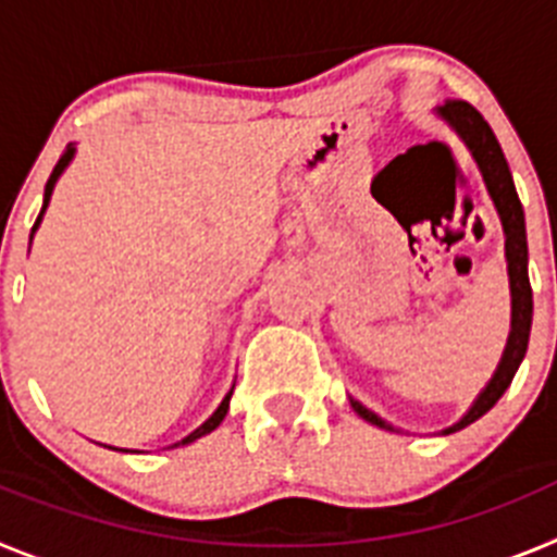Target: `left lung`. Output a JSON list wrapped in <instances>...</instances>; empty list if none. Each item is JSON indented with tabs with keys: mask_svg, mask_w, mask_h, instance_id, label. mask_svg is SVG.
Returning <instances> with one entry per match:
<instances>
[{
	"mask_svg": "<svg viewBox=\"0 0 557 557\" xmlns=\"http://www.w3.org/2000/svg\"><path fill=\"white\" fill-rule=\"evenodd\" d=\"M437 113L449 122L457 131L466 147L474 156L476 166H480L485 186H488L491 198H494L496 211H499L502 228H505V256H508V273H510V295H513V321H510V337L505 354H502V362L496 368L494 379L488 382V387L480 393V398L474 401L466 416L457 421L455 426L444 430V435L462 430V426L474 424L476 418H482L491 407L502 398V393L508 391L510 382H513L516 371H519L521 359L528 354V339H530V326H533V289H530V275H528V234H524V211H521V200L516 195L513 178H510L508 161H505V152H502L499 141H496L494 131L482 113L474 106H469L466 100H446L444 106L437 108ZM351 407L357 410V416H362L368 424L376 426H391L382 421L379 416H373L368 407H362L359 401L351 398Z\"/></svg>",
	"mask_w": 557,
	"mask_h": 557,
	"instance_id": "8db88e82",
	"label": "left lung"
}]
</instances>
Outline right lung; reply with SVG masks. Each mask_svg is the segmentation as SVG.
Masks as SVG:
<instances>
[{"label":"right lung","instance_id":"add662e5","mask_svg":"<svg viewBox=\"0 0 557 557\" xmlns=\"http://www.w3.org/2000/svg\"><path fill=\"white\" fill-rule=\"evenodd\" d=\"M72 156H75V147L69 145L66 150H63V156H61V159H58L55 170H52V175H49V181H47V189H44V206H41V214H44V209H47V203H49V195H52V186H55L58 175H61V172L66 170V164H69V161H72ZM41 214H38V220H36V225H33V231H36V228H38V223H41ZM228 401H231V393H228V396L223 398V405H220L218 410H214V416H211L209 421H206V424H200L198 430L191 432V435H186L184 441H181V444H175V446L191 444V441H198V437L209 435L211 430H218V426H220V421H223V418H225V412H228Z\"/></svg>","mask_w":557,"mask_h":557}]
</instances>
